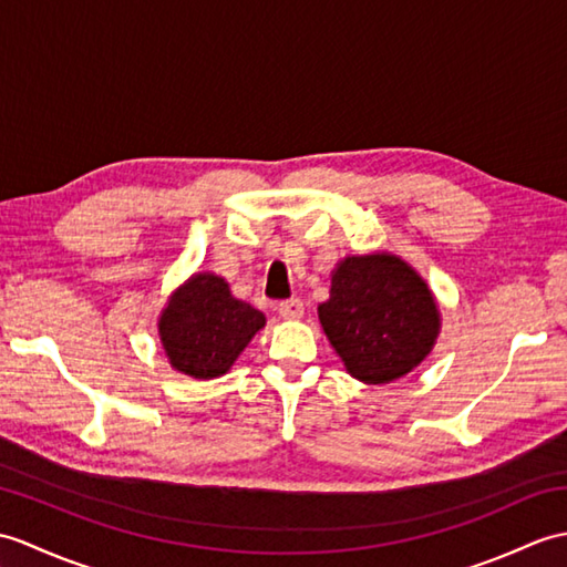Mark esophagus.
<instances>
[{"instance_id": "obj_1", "label": "esophagus", "mask_w": 567, "mask_h": 567, "mask_svg": "<svg viewBox=\"0 0 567 567\" xmlns=\"http://www.w3.org/2000/svg\"><path fill=\"white\" fill-rule=\"evenodd\" d=\"M278 313L282 319H301V313H305V305H301V299H285L278 305Z\"/></svg>"}]
</instances>
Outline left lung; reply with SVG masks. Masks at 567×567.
<instances>
[{
    "label": "left lung",
    "instance_id": "8db88e82",
    "mask_svg": "<svg viewBox=\"0 0 567 567\" xmlns=\"http://www.w3.org/2000/svg\"><path fill=\"white\" fill-rule=\"evenodd\" d=\"M319 319L348 372L364 384H389L411 372L440 331V311L423 278L386 254L340 262Z\"/></svg>",
    "mask_w": 567,
    "mask_h": 567
}]
</instances>
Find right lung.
Segmentation results:
<instances>
[{
    "label": "right lung",
    "mask_w": 567,
    "mask_h": 567,
    "mask_svg": "<svg viewBox=\"0 0 567 567\" xmlns=\"http://www.w3.org/2000/svg\"><path fill=\"white\" fill-rule=\"evenodd\" d=\"M266 316L231 297L217 275L200 272L171 297L159 336L171 367L195 379H215L239 358Z\"/></svg>",
    "instance_id": "add662e5"
}]
</instances>
